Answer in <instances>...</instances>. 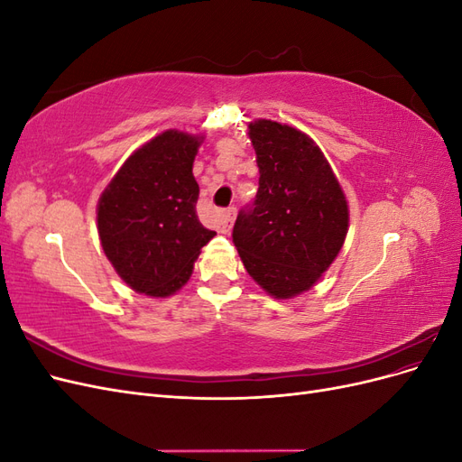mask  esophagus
Masks as SVG:
<instances>
[{"label": "esophagus", "mask_w": 462, "mask_h": 462, "mask_svg": "<svg viewBox=\"0 0 462 462\" xmlns=\"http://www.w3.org/2000/svg\"><path fill=\"white\" fill-rule=\"evenodd\" d=\"M236 216V209L235 208H227L226 212L221 216V233H229L233 227V221Z\"/></svg>", "instance_id": "esophagus-1"}]
</instances>
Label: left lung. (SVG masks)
<instances>
[{
  "mask_svg": "<svg viewBox=\"0 0 462 462\" xmlns=\"http://www.w3.org/2000/svg\"><path fill=\"white\" fill-rule=\"evenodd\" d=\"M260 170L253 206L236 216L233 243L248 275L275 299L318 283L348 231V204L309 134L270 119L248 125Z\"/></svg>",
  "mask_w": 462,
  "mask_h": 462,
  "instance_id": "obj_1",
  "label": "left lung"
}]
</instances>
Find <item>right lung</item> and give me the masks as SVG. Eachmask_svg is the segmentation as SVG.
<instances>
[{"label": "right lung", "mask_w": 462, "mask_h": 462, "mask_svg": "<svg viewBox=\"0 0 462 462\" xmlns=\"http://www.w3.org/2000/svg\"><path fill=\"white\" fill-rule=\"evenodd\" d=\"M202 136L170 129L134 150L97 200V235L117 275L136 292L170 297L214 239L197 216L192 163Z\"/></svg>", "instance_id": "obj_1"}]
</instances>
